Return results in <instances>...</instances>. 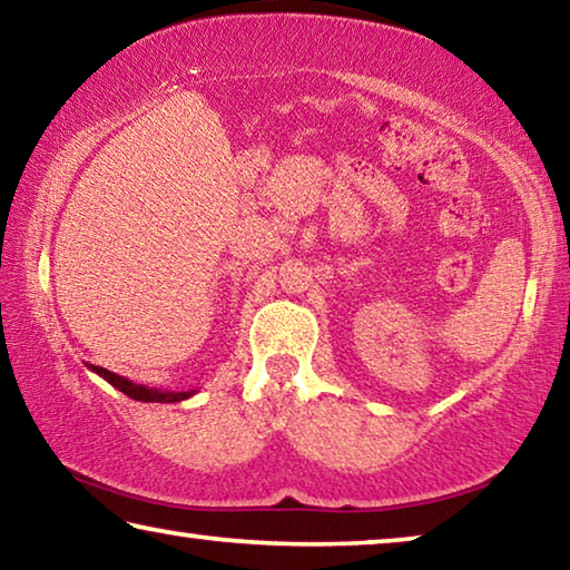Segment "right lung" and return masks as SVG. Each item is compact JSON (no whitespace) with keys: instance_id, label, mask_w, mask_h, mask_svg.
<instances>
[{"instance_id":"1","label":"right lung","mask_w":570,"mask_h":570,"mask_svg":"<svg viewBox=\"0 0 570 570\" xmlns=\"http://www.w3.org/2000/svg\"><path fill=\"white\" fill-rule=\"evenodd\" d=\"M90 370L95 374H100L105 382H110L115 390H120L122 394H128L130 400H138V402H166V404H170V402H183V400H188V397H193V394H196V390L168 392V390L146 387V384H135L132 380H125V377H120V374H115L110 370H102V366H95V364H90Z\"/></svg>"}]
</instances>
